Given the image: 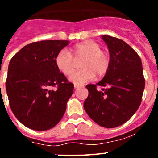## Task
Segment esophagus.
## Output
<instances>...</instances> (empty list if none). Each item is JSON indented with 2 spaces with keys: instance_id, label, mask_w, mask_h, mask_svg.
Instances as JSON below:
<instances>
[{
  "instance_id": "esophagus-1",
  "label": "esophagus",
  "mask_w": 158,
  "mask_h": 158,
  "mask_svg": "<svg viewBox=\"0 0 158 158\" xmlns=\"http://www.w3.org/2000/svg\"><path fill=\"white\" fill-rule=\"evenodd\" d=\"M74 87H75V89H78V88H80V87H82V85H74Z\"/></svg>"
}]
</instances>
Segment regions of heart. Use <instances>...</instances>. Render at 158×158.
I'll return each instance as SVG.
<instances>
[{
  "mask_svg": "<svg viewBox=\"0 0 158 158\" xmlns=\"http://www.w3.org/2000/svg\"><path fill=\"white\" fill-rule=\"evenodd\" d=\"M83 58L80 63L82 69L70 76L71 82L76 85L91 80L95 75L98 77L105 76L110 66V57L106 52L101 50L99 43L88 40L75 45L70 50L62 49L56 55L55 62L59 72L69 76L74 72V59Z\"/></svg>",
  "mask_w": 158,
  "mask_h": 158,
  "instance_id": "1",
  "label": "heart"
}]
</instances>
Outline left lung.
<instances>
[{"mask_svg":"<svg viewBox=\"0 0 158 158\" xmlns=\"http://www.w3.org/2000/svg\"><path fill=\"white\" fill-rule=\"evenodd\" d=\"M102 38L110 52V66L102 80L85 86L89 95L83 106L99 126L114 128L128 121L139 108L145 79L141 59L128 44L109 35ZM97 86L103 87L102 91Z\"/></svg>","mask_w":158,"mask_h":158,"instance_id":"1","label":"left lung"}]
</instances>
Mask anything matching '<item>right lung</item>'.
<instances>
[{
    "instance_id": "add662e5",
    "label": "right lung",
    "mask_w": 158,
    "mask_h": 158,
    "mask_svg": "<svg viewBox=\"0 0 158 158\" xmlns=\"http://www.w3.org/2000/svg\"><path fill=\"white\" fill-rule=\"evenodd\" d=\"M69 41L45 40L23 47L10 59L6 79L9 105L27 127L47 131L61 120L74 85L59 73L56 55Z\"/></svg>"
}]
</instances>
